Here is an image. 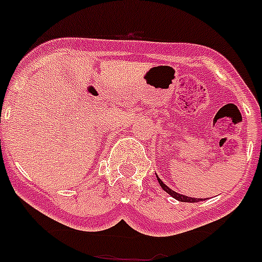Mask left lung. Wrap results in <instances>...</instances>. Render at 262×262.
Returning <instances> with one entry per match:
<instances>
[{"label": "left lung", "instance_id": "8db88e82", "mask_svg": "<svg viewBox=\"0 0 262 262\" xmlns=\"http://www.w3.org/2000/svg\"><path fill=\"white\" fill-rule=\"evenodd\" d=\"M157 181L158 183H160L161 188L164 189V191H166L167 193H169L170 196H172V198L175 199V200H178V201H183V203H199V201H203V199H195V198H188V196H184V195H181V193H178V192H175L172 191L171 188H169V187L166 186V184L164 183V182L161 181L160 178L157 177ZM205 200V199H204Z\"/></svg>", "mask_w": 262, "mask_h": 262}]
</instances>
